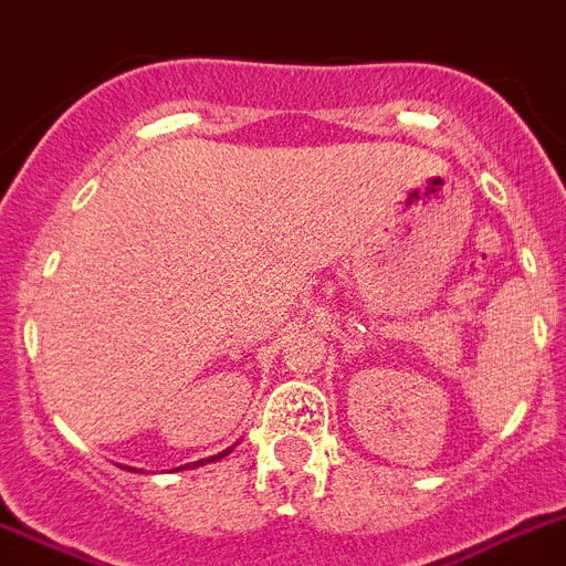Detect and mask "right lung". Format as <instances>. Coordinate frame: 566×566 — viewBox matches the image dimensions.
Masks as SVG:
<instances>
[{
	"instance_id": "add662e5",
	"label": "right lung",
	"mask_w": 566,
	"mask_h": 566,
	"mask_svg": "<svg viewBox=\"0 0 566 566\" xmlns=\"http://www.w3.org/2000/svg\"><path fill=\"white\" fill-rule=\"evenodd\" d=\"M237 443H240V441H237ZM237 443H231V447H229V450H223V452H218V455H211V458H200V461H195V463H187V467H178V469H172V472H184V469H198V467H206V463H214V461H223V458L226 455H229V452L231 450H234V447H237ZM130 469V472H136V469L134 467H128Z\"/></svg>"
}]
</instances>
